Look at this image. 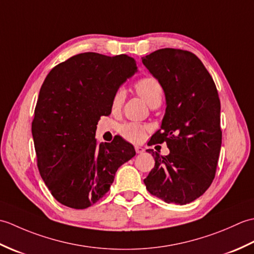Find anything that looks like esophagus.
I'll list each match as a JSON object with an SVG mask.
<instances>
[{
    "label": "esophagus",
    "instance_id": "1",
    "mask_svg": "<svg viewBox=\"0 0 254 254\" xmlns=\"http://www.w3.org/2000/svg\"><path fill=\"white\" fill-rule=\"evenodd\" d=\"M136 154H142L144 152V148L142 146H135Z\"/></svg>",
    "mask_w": 254,
    "mask_h": 254
}]
</instances>
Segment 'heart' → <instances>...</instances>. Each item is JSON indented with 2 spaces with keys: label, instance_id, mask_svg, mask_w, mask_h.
<instances>
[{
  "label": "heart",
  "instance_id": "1",
  "mask_svg": "<svg viewBox=\"0 0 254 254\" xmlns=\"http://www.w3.org/2000/svg\"><path fill=\"white\" fill-rule=\"evenodd\" d=\"M136 93L142 97V98L147 102L150 107L159 106L161 104L164 96V88L159 80L152 76L143 77L138 79L134 85ZM126 98V91L123 88H119L113 94L112 100H111V109L112 111H118L122 107V104ZM148 130L147 126H144L141 123L136 122H128L124 123L119 127V132H120L121 136L126 138L127 141H130L133 143H138L144 139L146 132Z\"/></svg>",
  "mask_w": 254,
  "mask_h": 254
}]
</instances>
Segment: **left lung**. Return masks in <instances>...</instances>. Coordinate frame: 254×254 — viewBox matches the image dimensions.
Here are the masks:
<instances>
[{"instance_id": "8db88e82", "label": "left lung", "mask_w": 254, "mask_h": 254, "mask_svg": "<svg viewBox=\"0 0 254 254\" xmlns=\"http://www.w3.org/2000/svg\"><path fill=\"white\" fill-rule=\"evenodd\" d=\"M142 62L166 96V113L153 144L166 142L170 150L161 156L148 149L155 167L144 183L166 203H191L207 190L216 174L222 146L216 85L190 51L165 48L143 57Z\"/></svg>"}]
</instances>
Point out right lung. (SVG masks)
I'll return each instance as SVG.
<instances>
[{"label":"right lung","instance_id":"right-lung-1","mask_svg":"<svg viewBox=\"0 0 254 254\" xmlns=\"http://www.w3.org/2000/svg\"><path fill=\"white\" fill-rule=\"evenodd\" d=\"M137 71L127 55L85 52L53 67L42 84L31 123L37 166L58 202L87 208L109 191L119 167L135 156L122 137L98 144L101 116L111 113L113 94Z\"/></svg>","mask_w":254,"mask_h":254}]
</instances>
